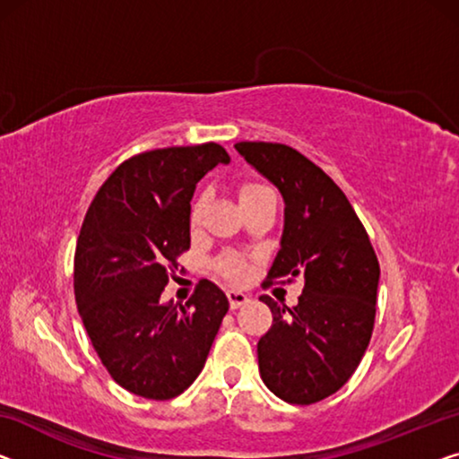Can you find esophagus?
<instances>
[{"label":"esophagus","instance_id":"34e87169","mask_svg":"<svg viewBox=\"0 0 459 459\" xmlns=\"http://www.w3.org/2000/svg\"><path fill=\"white\" fill-rule=\"evenodd\" d=\"M227 297H229L230 309H238V307L249 303V295H245V292H241V290H229Z\"/></svg>","mask_w":459,"mask_h":459}]
</instances>
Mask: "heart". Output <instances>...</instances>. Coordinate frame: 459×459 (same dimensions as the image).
<instances>
[{
	"label": "heart",
	"mask_w": 459,
	"mask_h": 459,
	"mask_svg": "<svg viewBox=\"0 0 459 459\" xmlns=\"http://www.w3.org/2000/svg\"><path fill=\"white\" fill-rule=\"evenodd\" d=\"M272 191L270 187L265 186H259V183H245L238 191V200L245 202V200H251V197H257V195H264ZM200 214H202V202H197L194 206V212H191V221L197 222L200 221ZM221 272L227 276L232 282H241V280L247 276V265H245L243 259L238 257H227L221 262Z\"/></svg>",
	"instance_id": "obj_1"
}]
</instances>
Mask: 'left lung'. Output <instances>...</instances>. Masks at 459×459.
I'll return each mask as SVG.
<instances>
[{
	"label": "left lung",
	"mask_w": 459,
	"mask_h": 459,
	"mask_svg": "<svg viewBox=\"0 0 459 459\" xmlns=\"http://www.w3.org/2000/svg\"><path fill=\"white\" fill-rule=\"evenodd\" d=\"M237 152L284 197V230L265 284L303 278L292 307L264 295L273 321L257 342L259 375L289 404L336 394L357 371L375 325L379 262L336 183L286 143L238 142Z\"/></svg>",
	"instance_id": "1"
}]
</instances>
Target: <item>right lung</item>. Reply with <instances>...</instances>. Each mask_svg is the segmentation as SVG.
<instances>
[{"instance_id": "right-lung-1", "label": "right lung", "mask_w": 459, "mask_h": 459, "mask_svg": "<svg viewBox=\"0 0 459 459\" xmlns=\"http://www.w3.org/2000/svg\"><path fill=\"white\" fill-rule=\"evenodd\" d=\"M230 156L221 143L150 150L121 162L82 222L74 292L108 375L146 400H170L195 381L229 299L200 280L186 305L162 303L177 257L189 249L197 181Z\"/></svg>"}]
</instances>
